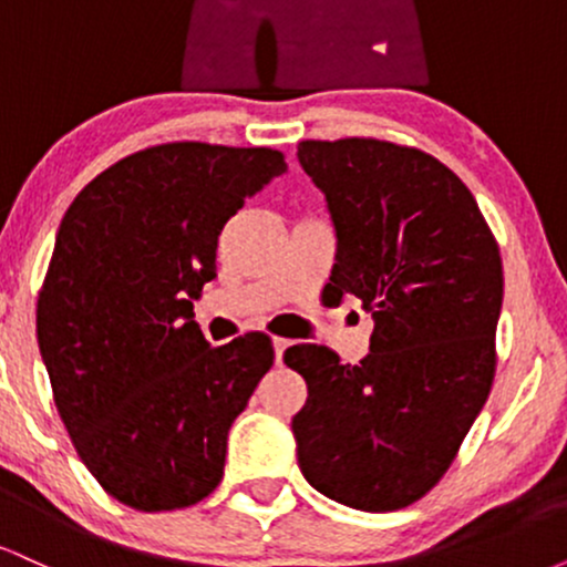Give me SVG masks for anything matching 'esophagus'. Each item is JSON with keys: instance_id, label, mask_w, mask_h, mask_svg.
Masks as SVG:
<instances>
[{"instance_id": "1", "label": "esophagus", "mask_w": 567, "mask_h": 567, "mask_svg": "<svg viewBox=\"0 0 567 567\" xmlns=\"http://www.w3.org/2000/svg\"><path fill=\"white\" fill-rule=\"evenodd\" d=\"M290 349V341L288 338H275V360H277V365H282V357H285V351Z\"/></svg>"}]
</instances>
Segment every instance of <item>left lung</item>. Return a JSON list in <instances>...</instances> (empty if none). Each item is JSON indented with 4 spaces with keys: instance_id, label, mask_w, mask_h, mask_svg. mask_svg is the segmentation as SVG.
Wrapping results in <instances>:
<instances>
[{
    "instance_id": "1",
    "label": "left lung",
    "mask_w": 567,
    "mask_h": 567,
    "mask_svg": "<svg viewBox=\"0 0 567 567\" xmlns=\"http://www.w3.org/2000/svg\"><path fill=\"white\" fill-rule=\"evenodd\" d=\"M298 162L336 231L328 290L375 320L370 354L298 343V466L322 496L392 512L440 483L491 394L504 301L498 245L472 192L419 148L373 138L301 141Z\"/></svg>"
}]
</instances>
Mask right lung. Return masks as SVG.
I'll return each instance as SVG.
<instances>
[{"label": "right lung", "instance_id": "right-lung-1", "mask_svg": "<svg viewBox=\"0 0 567 567\" xmlns=\"http://www.w3.org/2000/svg\"><path fill=\"white\" fill-rule=\"evenodd\" d=\"M282 173L275 148L165 143L103 171L61 220L39 351L82 464L133 509L192 506L224 477L275 349L264 333L210 349L194 301L226 220Z\"/></svg>", "mask_w": 567, "mask_h": 567}]
</instances>
